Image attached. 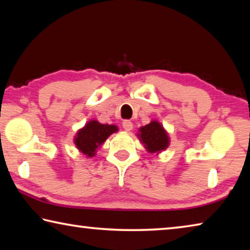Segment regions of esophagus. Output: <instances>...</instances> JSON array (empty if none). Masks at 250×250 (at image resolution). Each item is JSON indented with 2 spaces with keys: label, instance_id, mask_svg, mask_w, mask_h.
<instances>
[{
  "label": "esophagus",
  "instance_id": "34e87169",
  "mask_svg": "<svg viewBox=\"0 0 250 250\" xmlns=\"http://www.w3.org/2000/svg\"><path fill=\"white\" fill-rule=\"evenodd\" d=\"M122 126H124V129L125 131H131L133 128V125L132 122H131L130 120H125L124 122H122Z\"/></svg>",
  "mask_w": 250,
  "mask_h": 250
}]
</instances>
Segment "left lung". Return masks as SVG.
<instances>
[{
	"label": "left lung",
	"mask_w": 250,
	"mask_h": 250,
	"mask_svg": "<svg viewBox=\"0 0 250 250\" xmlns=\"http://www.w3.org/2000/svg\"><path fill=\"white\" fill-rule=\"evenodd\" d=\"M139 131L138 137L150 153H160L170 145L167 132L158 121H151L149 125L141 126Z\"/></svg>",
	"instance_id": "obj_1"
}]
</instances>
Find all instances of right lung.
Here are the masks:
<instances>
[{
  "instance_id": "obj_1",
  "label": "right lung",
  "mask_w": 250,
  "mask_h": 250,
  "mask_svg": "<svg viewBox=\"0 0 250 250\" xmlns=\"http://www.w3.org/2000/svg\"><path fill=\"white\" fill-rule=\"evenodd\" d=\"M117 131L118 126L115 125H103L96 120H91L78 131L74 142L82 153L87 156H94L96 150L107 140L109 135Z\"/></svg>"
}]
</instances>
